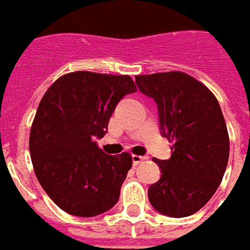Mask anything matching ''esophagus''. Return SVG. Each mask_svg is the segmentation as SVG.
I'll return each mask as SVG.
<instances>
[{"label":"esophagus","mask_w":250,"mask_h":250,"mask_svg":"<svg viewBox=\"0 0 250 250\" xmlns=\"http://www.w3.org/2000/svg\"><path fill=\"white\" fill-rule=\"evenodd\" d=\"M145 160H146V157H143V155L134 154L132 155V165H134V167H137L138 164H141V162L145 161Z\"/></svg>","instance_id":"esophagus-1"}]
</instances>
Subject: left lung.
<instances>
[{
	"label": "left lung",
	"instance_id": "8db88e82",
	"mask_svg": "<svg viewBox=\"0 0 250 250\" xmlns=\"http://www.w3.org/2000/svg\"><path fill=\"white\" fill-rule=\"evenodd\" d=\"M143 95L154 99L162 135L173 143L169 160H157L161 179L147 191L161 214L198 212L215 193L229 161V134L219 103L204 83L183 71L135 76Z\"/></svg>",
	"mask_w": 250,
	"mask_h": 250
}]
</instances>
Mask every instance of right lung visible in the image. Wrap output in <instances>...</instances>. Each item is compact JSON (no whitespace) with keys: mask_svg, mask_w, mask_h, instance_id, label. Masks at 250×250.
I'll list each match as a JSON object with an SVG mask.
<instances>
[{"mask_svg":"<svg viewBox=\"0 0 250 250\" xmlns=\"http://www.w3.org/2000/svg\"><path fill=\"white\" fill-rule=\"evenodd\" d=\"M135 90L130 76L73 71L42 97L29 134L31 160L40 186L67 214L95 216L118 203L132 157L108 155L96 138L105 135L120 99Z\"/></svg>","mask_w":250,"mask_h":250,"instance_id":"obj_1","label":"right lung"}]
</instances>
